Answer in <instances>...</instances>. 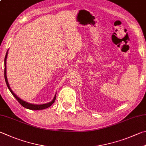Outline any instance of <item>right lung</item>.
Here are the masks:
<instances>
[{
    "label": "right lung",
    "mask_w": 146,
    "mask_h": 146,
    "mask_svg": "<svg viewBox=\"0 0 146 146\" xmlns=\"http://www.w3.org/2000/svg\"><path fill=\"white\" fill-rule=\"evenodd\" d=\"M7 52H8V50H7L6 52V56H5V59H4V78H5V81H6V83L7 84V87H8V89L10 91V92H11V94L13 95V96H14L15 98L17 100V101L20 103V104L21 105L23 106V107H25L26 108H28V109L34 110H39L44 109V108H46L48 107H50V106H51L53 103L55 102V98H56V94H55L54 99L52 100V102H50L48 103H45V104H43V105H34V104H32V103H27V102H25V101H23L22 100H21L20 98H18L17 95H16L14 92L12 91L11 89L9 87V85L8 83V81H7V76H6V59H7Z\"/></svg>",
    "instance_id": "obj_1"
}]
</instances>
